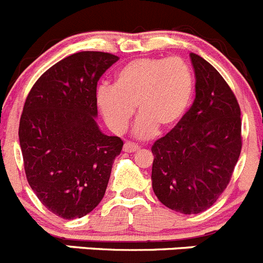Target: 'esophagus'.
I'll return each mask as SVG.
<instances>
[{
	"mask_svg": "<svg viewBox=\"0 0 263 263\" xmlns=\"http://www.w3.org/2000/svg\"><path fill=\"white\" fill-rule=\"evenodd\" d=\"M138 148L139 146L137 143H134V142H125L124 144V151H126V153H134Z\"/></svg>",
	"mask_w": 263,
	"mask_h": 263,
	"instance_id": "1",
	"label": "esophagus"
}]
</instances>
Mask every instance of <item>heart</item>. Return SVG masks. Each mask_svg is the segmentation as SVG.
<instances>
[{"instance_id": "b5f03b06", "label": "heart", "mask_w": 263, "mask_h": 263, "mask_svg": "<svg viewBox=\"0 0 263 263\" xmlns=\"http://www.w3.org/2000/svg\"><path fill=\"white\" fill-rule=\"evenodd\" d=\"M194 92V76L180 57H141L117 71L115 86L98 88L96 102L105 122L121 134L136 113V136L150 138L158 126L171 129L184 117Z\"/></svg>"}]
</instances>
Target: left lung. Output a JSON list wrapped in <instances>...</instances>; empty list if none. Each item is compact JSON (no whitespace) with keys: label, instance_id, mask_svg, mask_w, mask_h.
Wrapping results in <instances>:
<instances>
[{"label":"left lung","instance_id":"8db88e82","mask_svg":"<svg viewBox=\"0 0 263 263\" xmlns=\"http://www.w3.org/2000/svg\"><path fill=\"white\" fill-rule=\"evenodd\" d=\"M196 99L180 122L153 144V189L181 214L210 209L230 184L241 153V112L215 67L190 53Z\"/></svg>","mask_w":263,"mask_h":263}]
</instances>
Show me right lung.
I'll return each mask as SVG.
<instances>
[{"instance_id": "add662e5", "label": "right lung", "mask_w": 263, "mask_h": 263, "mask_svg": "<svg viewBox=\"0 0 263 263\" xmlns=\"http://www.w3.org/2000/svg\"><path fill=\"white\" fill-rule=\"evenodd\" d=\"M119 57L83 50L49 67L31 88L19 122L27 181L62 219L87 215L103 199L124 142L100 132L98 81Z\"/></svg>"}]
</instances>
